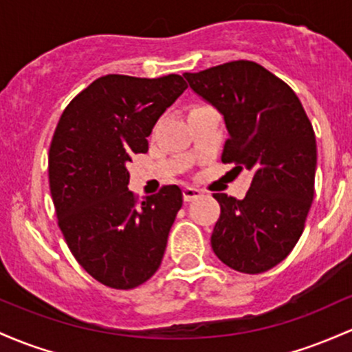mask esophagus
I'll use <instances>...</instances> for the list:
<instances>
[{
	"instance_id": "1",
	"label": "esophagus",
	"mask_w": 352,
	"mask_h": 352,
	"mask_svg": "<svg viewBox=\"0 0 352 352\" xmlns=\"http://www.w3.org/2000/svg\"><path fill=\"white\" fill-rule=\"evenodd\" d=\"M202 195V192L195 187H185L184 188V200L185 202H192V200L197 199V197Z\"/></svg>"
}]
</instances>
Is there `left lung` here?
Wrapping results in <instances>:
<instances>
[{"mask_svg": "<svg viewBox=\"0 0 352 352\" xmlns=\"http://www.w3.org/2000/svg\"><path fill=\"white\" fill-rule=\"evenodd\" d=\"M197 95L223 115L229 138L223 164L252 172L242 200L220 204L210 244L230 269L261 274L289 256L314 199L316 135L302 103L276 75L247 60L184 73Z\"/></svg>", "mask_w": 352, "mask_h": 352, "instance_id": "1", "label": "left lung"}]
</instances>
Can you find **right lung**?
Listing matches in <instances>:
<instances>
[{"label":"right lung","instance_id":"add662e5","mask_svg":"<svg viewBox=\"0 0 352 352\" xmlns=\"http://www.w3.org/2000/svg\"><path fill=\"white\" fill-rule=\"evenodd\" d=\"M180 75H105L61 113L48 153L50 190L68 249L94 279L133 289L160 267L182 190L164 185L138 202L126 164L146 153L160 115L184 94Z\"/></svg>","mask_w":352,"mask_h":352}]
</instances>
